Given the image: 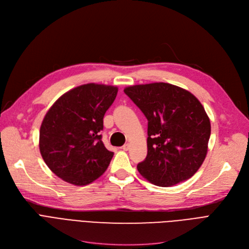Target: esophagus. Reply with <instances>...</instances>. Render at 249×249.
<instances>
[{
  "instance_id": "34e87169",
  "label": "esophagus",
  "mask_w": 249,
  "mask_h": 249,
  "mask_svg": "<svg viewBox=\"0 0 249 249\" xmlns=\"http://www.w3.org/2000/svg\"><path fill=\"white\" fill-rule=\"evenodd\" d=\"M122 149H123L124 151H127V150L129 149V144H124V145L122 146Z\"/></svg>"
}]
</instances>
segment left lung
Instances as JSON below:
<instances>
[{"instance_id": "obj_1", "label": "left lung", "mask_w": 249, "mask_h": 249, "mask_svg": "<svg viewBox=\"0 0 249 249\" xmlns=\"http://www.w3.org/2000/svg\"><path fill=\"white\" fill-rule=\"evenodd\" d=\"M124 93L145 115L147 156L139 174L151 184L172 187L192 178L203 164L210 119L189 90L167 83L130 86Z\"/></svg>"}]
</instances>
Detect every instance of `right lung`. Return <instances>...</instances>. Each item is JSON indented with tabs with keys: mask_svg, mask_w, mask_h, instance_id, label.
Listing matches in <instances>:
<instances>
[{
	"mask_svg": "<svg viewBox=\"0 0 249 249\" xmlns=\"http://www.w3.org/2000/svg\"><path fill=\"white\" fill-rule=\"evenodd\" d=\"M118 93L115 86L86 84L60 96L45 114L39 149L50 171L74 186L100 178L114 153L105 147L103 118Z\"/></svg>",
	"mask_w": 249,
	"mask_h": 249,
	"instance_id": "obj_1",
	"label": "right lung"
}]
</instances>
